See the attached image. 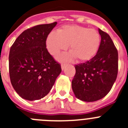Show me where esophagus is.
Instances as JSON below:
<instances>
[{"label":"esophagus","mask_w":128,"mask_h":128,"mask_svg":"<svg viewBox=\"0 0 128 128\" xmlns=\"http://www.w3.org/2000/svg\"><path fill=\"white\" fill-rule=\"evenodd\" d=\"M61 66H62V70L65 69V66H66V64H64V63H62V65H61Z\"/></svg>","instance_id":"esophagus-1"}]
</instances>
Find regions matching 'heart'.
Returning <instances> with one entry per match:
<instances>
[{
	"instance_id": "1",
	"label": "heart",
	"mask_w": 128,
	"mask_h": 128,
	"mask_svg": "<svg viewBox=\"0 0 128 128\" xmlns=\"http://www.w3.org/2000/svg\"><path fill=\"white\" fill-rule=\"evenodd\" d=\"M100 44V36L94 29L78 26H65L59 31H52L46 41L47 50L56 55L65 50L70 44L68 54L58 56L61 60H68L74 57L79 61H86L97 53Z\"/></svg>"
}]
</instances>
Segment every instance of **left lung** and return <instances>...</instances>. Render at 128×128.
Returning a JSON list of instances; mask_svg holds the SVG:
<instances>
[{
    "mask_svg": "<svg viewBox=\"0 0 128 128\" xmlns=\"http://www.w3.org/2000/svg\"><path fill=\"white\" fill-rule=\"evenodd\" d=\"M100 44L96 56L75 65L72 88L78 99L94 102L109 93L118 73V52L108 34L99 29Z\"/></svg>",
    "mask_w": 128,
    "mask_h": 128,
    "instance_id": "left-lung-1",
    "label": "left lung"
}]
</instances>
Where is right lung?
<instances>
[{"label": "right lung", "mask_w": 128, "mask_h": 128, "mask_svg": "<svg viewBox=\"0 0 128 128\" xmlns=\"http://www.w3.org/2000/svg\"><path fill=\"white\" fill-rule=\"evenodd\" d=\"M57 24L38 25L24 30L10 48L9 70L16 92L28 100L47 96L62 72L46 48L48 34Z\"/></svg>", "instance_id": "add662e5"}]
</instances>
